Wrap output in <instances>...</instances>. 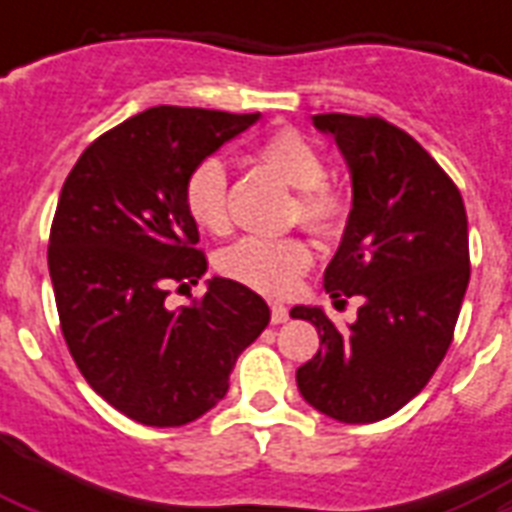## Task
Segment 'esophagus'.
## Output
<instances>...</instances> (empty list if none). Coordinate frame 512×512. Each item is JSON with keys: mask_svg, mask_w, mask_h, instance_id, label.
<instances>
[{"mask_svg": "<svg viewBox=\"0 0 512 512\" xmlns=\"http://www.w3.org/2000/svg\"><path fill=\"white\" fill-rule=\"evenodd\" d=\"M289 319V308L281 303H273L271 305V321L273 324H284Z\"/></svg>", "mask_w": 512, "mask_h": 512, "instance_id": "34e87169", "label": "esophagus"}]
</instances>
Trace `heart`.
I'll use <instances>...</instances> for the list:
<instances>
[{
	"mask_svg": "<svg viewBox=\"0 0 512 512\" xmlns=\"http://www.w3.org/2000/svg\"><path fill=\"white\" fill-rule=\"evenodd\" d=\"M257 162L292 185L297 191L295 212L316 236H335L348 217V201L327 183V162L319 151L292 130L273 132L257 148ZM185 209L193 223L209 233L228 231V172L223 159L207 156L185 177ZM311 249L297 236H244L217 257V268L228 279L268 297H284L297 287V281L311 268Z\"/></svg>",
	"mask_w": 512,
	"mask_h": 512,
	"instance_id": "1",
	"label": "heart"
}]
</instances>
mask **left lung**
Segmentation results:
<instances>
[{"label": "left lung", "mask_w": 512, "mask_h": 512, "mask_svg": "<svg viewBox=\"0 0 512 512\" xmlns=\"http://www.w3.org/2000/svg\"><path fill=\"white\" fill-rule=\"evenodd\" d=\"M313 124L335 138L353 180L324 289L335 300L358 295L361 308L348 329L321 308H292L321 337L297 388L321 414L364 425L409 404L452 345L470 281L468 215L452 177L396 124L350 114H316Z\"/></svg>", "instance_id": "obj_1"}]
</instances>
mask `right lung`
Instances as JSON below:
<instances>
[{"mask_svg":"<svg viewBox=\"0 0 512 512\" xmlns=\"http://www.w3.org/2000/svg\"><path fill=\"white\" fill-rule=\"evenodd\" d=\"M257 119L148 108L90 143L63 183L47 249L60 329L90 388L140 425L207 414L271 321L263 297L220 276L191 305L164 303L207 273L185 177Z\"/></svg>","mask_w":512,"mask_h":512,"instance_id":"1","label":"right lung"}]
</instances>
